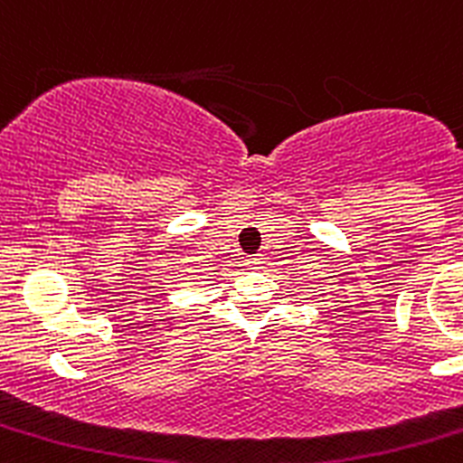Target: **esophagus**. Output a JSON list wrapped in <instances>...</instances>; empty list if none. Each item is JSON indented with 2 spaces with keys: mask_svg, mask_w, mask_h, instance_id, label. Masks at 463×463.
<instances>
[{
  "mask_svg": "<svg viewBox=\"0 0 463 463\" xmlns=\"http://www.w3.org/2000/svg\"><path fill=\"white\" fill-rule=\"evenodd\" d=\"M244 262H246V267H249V269H260V264H262V258H260V255H249Z\"/></svg>",
  "mask_w": 463,
  "mask_h": 463,
  "instance_id": "esophagus-1",
  "label": "esophagus"
}]
</instances>
